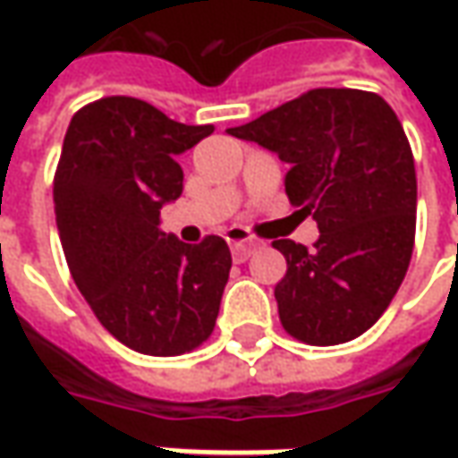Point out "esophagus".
I'll use <instances>...</instances> for the list:
<instances>
[{
    "instance_id": "esophagus-1",
    "label": "esophagus",
    "mask_w": 458,
    "mask_h": 458,
    "mask_svg": "<svg viewBox=\"0 0 458 458\" xmlns=\"http://www.w3.org/2000/svg\"><path fill=\"white\" fill-rule=\"evenodd\" d=\"M229 242H232V252H234V259H237V262L250 259V257L257 252V247H259V242H255V239H247V237H234V232H232Z\"/></svg>"
}]
</instances>
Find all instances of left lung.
<instances>
[{"label": "left lung", "mask_w": 458, "mask_h": 458, "mask_svg": "<svg viewBox=\"0 0 458 458\" xmlns=\"http://www.w3.org/2000/svg\"><path fill=\"white\" fill-rule=\"evenodd\" d=\"M275 152L285 193L313 214V250L275 239L288 273L275 285L283 328L313 346L361 336L395 298L415 239L413 152L390 104L357 89H313L226 130Z\"/></svg>", "instance_id": "8db88e82"}]
</instances>
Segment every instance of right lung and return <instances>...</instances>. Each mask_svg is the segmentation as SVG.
Wrapping results in <instances>:
<instances>
[{
	"label": "right lung",
	"mask_w": 458,
	"mask_h": 458,
	"mask_svg": "<svg viewBox=\"0 0 458 458\" xmlns=\"http://www.w3.org/2000/svg\"><path fill=\"white\" fill-rule=\"evenodd\" d=\"M211 132L106 97L76 112L63 140L53 201L71 275L101 326L150 357L211 336L232 270L221 237L185 244L160 229V208L183 193L175 157Z\"/></svg>",
	"instance_id": "1"
}]
</instances>
